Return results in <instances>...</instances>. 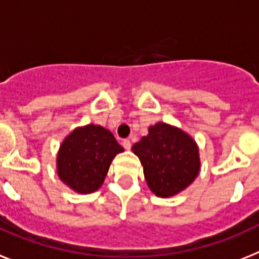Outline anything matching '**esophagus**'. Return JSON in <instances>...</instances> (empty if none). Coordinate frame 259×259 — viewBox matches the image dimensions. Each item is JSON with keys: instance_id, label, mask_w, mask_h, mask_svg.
I'll use <instances>...</instances> for the list:
<instances>
[{"instance_id": "obj_1", "label": "esophagus", "mask_w": 259, "mask_h": 259, "mask_svg": "<svg viewBox=\"0 0 259 259\" xmlns=\"http://www.w3.org/2000/svg\"><path fill=\"white\" fill-rule=\"evenodd\" d=\"M131 142H130V140H127V139H125V140H123V147H124L125 149H127V151H130V149H131Z\"/></svg>"}]
</instances>
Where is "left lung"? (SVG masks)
<instances>
[{"mask_svg": "<svg viewBox=\"0 0 259 259\" xmlns=\"http://www.w3.org/2000/svg\"><path fill=\"white\" fill-rule=\"evenodd\" d=\"M132 152L143 165L147 185L157 197H173L196 180L201 169L198 145L176 125L159 121L135 143Z\"/></svg>", "mask_w": 259, "mask_h": 259, "instance_id": "left-lung-1", "label": "left lung"}]
</instances>
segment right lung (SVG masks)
Wrapping results in <instances>:
<instances>
[{
    "instance_id": "1",
    "label": "right lung",
    "mask_w": 259,
    "mask_h": 259,
    "mask_svg": "<svg viewBox=\"0 0 259 259\" xmlns=\"http://www.w3.org/2000/svg\"><path fill=\"white\" fill-rule=\"evenodd\" d=\"M121 152L124 148L110 130L96 124L76 127L58 149V177L75 193H94L103 185L115 156Z\"/></svg>"
}]
</instances>
